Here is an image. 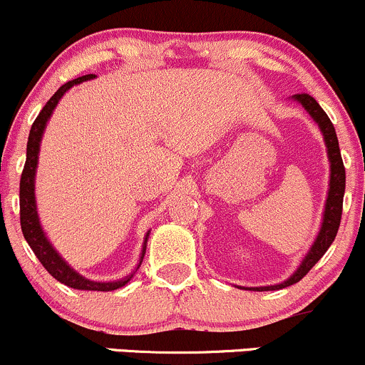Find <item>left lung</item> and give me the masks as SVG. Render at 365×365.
<instances>
[{"mask_svg":"<svg viewBox=\"0 0 365 365\" xmlns=\"http://www.w3.org/2000/svg\"><path fill=\"white\" fill-rule=\"evenodd\" d=\"M294 101L301 103L304 106V110L312 115V118L318 124L322 134H324L325 147H327V155L329 163H331V182H329V192H327V201H325V212H324V220H322L320 232H318L317 240L309 248V252L306 253L302 262L299 264V267L295 269V273L290 276L289 279H285L283 283L278 285H269V287H253L248 290H279L285 289V287L294 285L299 279L304 278L308 274V271L312 269L314 264L324 257V253L329 250V247L334 241L337 229L341 224V213H343V197H344V185H346V175H344V166L343 159H341V150L339 143H337L336 129L332 125L331 118L327 117V113L322 110V106L314 101L309 94H295L292 96Z\"/></svg>","mask_w":365,"mask_h":365,"instance_id":"8db88e82","label":"left lung"}]
</instances>
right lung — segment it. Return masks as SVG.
<instances>
[{
	"label": "right lung",
	"instance_id": "1",
	"mask_svg": "<svg viewBox=\"0 0 365 365\" xmlns=\"http://www.w3.org/2000/svg\"><path fill=\"white\" fill-rule=\"evenodd\" d=\"M94 78V75H83L78 78L70 80L64 86L59 87V91L52 96L47 101V105L43 106L40 115L36 117V120L33 122L28 138V152H26V164L24 170H22L21 176V227L22 234H24L26 241L31 247V250L34 252V255L38 257L41 264H43L45 269L51 273L57 282L64 283V285L71 287L76 290H98V292H110V290H117L120 287H124L129 279L133 278V274L140 269L141 262H143L145 250H147V240L148 234L145 236L143 241V250H141L140 262H138L136 269L131 274L125 276V278L117 279V282H94V279L86 278V276L78 274L75 269L63 259V257L57 253L56 248L52 247V243L48 241V237L45 236L43 229H41L40 218H38V210H36V197H34V175H36V166H38V153H40V143L41 136H43L45 125H47L48 118L53 112V108L57 106L59 99L66 94V91H70L73 86H78V83L87 82V80Z\"/></svg>",
	"mask_w": 365,
	"mask_h": 365
}]
</instances>
